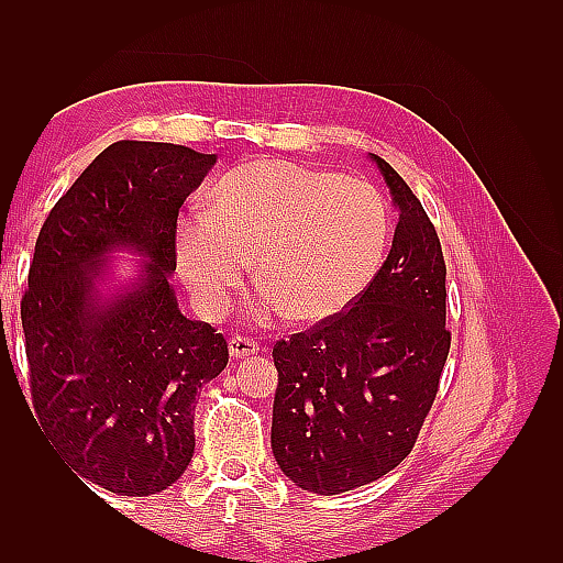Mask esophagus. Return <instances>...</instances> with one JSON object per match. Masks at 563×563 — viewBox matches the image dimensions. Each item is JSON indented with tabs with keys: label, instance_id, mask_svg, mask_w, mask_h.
Returning <instances> with one entry per match:
<instances>
[{
	"label": "esophagus",
	"instance_id": "esophagus-1",
	"mask_svg": "<svg viewBox=\"0 0 563 563\" xmlns=\"http://www.w3.org/2000/svg\"><path fill=\"white\" fill-rule=\"evenodd\" d=\"M258 350H261V345L249 335H234L230 340V356H232V360H244V356L258 354Z\"/></svg>",
	"mask_w": 563,
	"mask_h": 563
}]
</instances>
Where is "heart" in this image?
Segmentation results:
<instances>
[{"instance_id": "1", "label": "heart", "mask_w": 563, "mask_h": 563, "mask_svg": "<svg viewBox=\"0 0 563 563\" xmlns=\"http://www.w3.org/2000/svg\"><path fill=\"white\" fill-rule=\"evenodd\" d=\"M389 213L366 180L291 162L234 168L207 197V211L176 225V261L199 310L223 314L253 255L261 286L251 317L319 323L345 312L378 275Z\"/></svg>"}]
</instances>
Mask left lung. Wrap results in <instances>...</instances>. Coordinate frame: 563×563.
I'll return each instance as SVG.
<instances>
[{"mask_svg": "<svg viewBox=\"0 0 563 563\" xmlns=\"http://www.w3.org/2000/svg\"><path fill=\"white\" fill-rule=\"evenodd\" d=\"M371 162L399 209L383 267L350 310L272 350V453L288 479L319 496L376 482L411 453L451 350L437 230L395 168L378 155Z\"/></svg>", "mask_w": 563, "mask_h": 563, "instance_id": "8db88e82", "label": "left lung"}]
</instances>
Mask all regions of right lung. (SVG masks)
Returning <instances> with one entry per match:
<instances>
[{
	"label": "right lung",
	"instance_id": "1",
	"mask_svg": "<svg viewBox=\"0 0 563 563\" xmlns=\"http://www.w3.org/2000/svg\"><path fill=\"white\" fill-rule=\"evenodd\" d=\"M216 155L119 141L84 168L46 216L21 300L30 391L46 439L84 482L152 496L195 453L199 389L228 366L223 333L178 310L183 201ZM143 254L142 275L106 299L109 253Z\"/></svg>",
	"mask_w": 563,
	"mask_h": 563
}]
</instances>
